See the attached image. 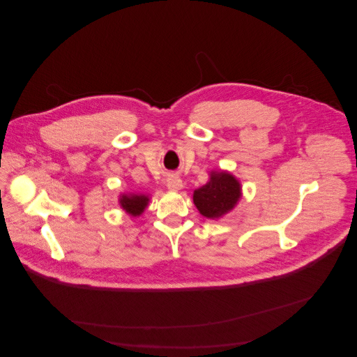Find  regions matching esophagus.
Instances as JSON below:
<instances>
[{"label":"esophagus","mask_w":357,"mask_h":357,"mask_svg":"<svg viewBox=\"0 0 357 357\" xmlns=\"http://www.w3.org/2000/svg\"><path fill=\"white\" fill-rule=\"evenodd\" d=\"M167 188L169 190H180L183 188V181L178 176H169L167 180Z\"/></svg>","instance_id":"obj_1"}]
</instances>
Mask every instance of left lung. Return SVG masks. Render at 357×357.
<instances>
[{"label":"left lung","instance_id":"left-lung-1","mask_svg":"<svg viewBox=\"0 0 357 357\" xmlns=\"http://www.w3.org/2000/svg\"><path fill=\"white\" fill-rule=\"evenodd\" d=\"M240 195V183L234 176L228 172H211L207 185L193 192V202L205 218L218 219L234 208Z\"/></svg>","mask_w":357,"mask_h":357}]
</instances>
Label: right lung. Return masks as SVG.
<instances>
[{
    "mask_svg": "<svg viewBox=\"0 0 357 357\" xmlns=\"http://www.w3.org/2000/svg\"><path fill=\"white\" fill-rule=\"evenodd\" d=\"M147 202H149V198L144 195H123L121 198L122 208L132 215L142 214L146 208Z\"/></svg>",
    "mask_w": 357,
    "mask_h": 357,
    "instance_id": "1",
    "label": "right lung"
}]
</instances>
